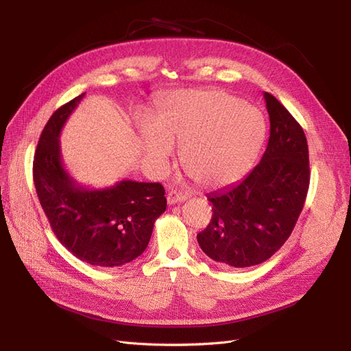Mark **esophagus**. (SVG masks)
<instances>
[{
  "label": "esophagus",
  "instance_id": "1",
  "mask_svg": "<svg viewBox=\"0 0 351 351\" xmlns=\"http://www.w3.org/2000/svg\"><path fill=\"white\" fill-rule=\"evenodd\" d=\"M186 199H187V195L182 193V192H177V190H171V192H168V195H167V202L169 205L180 204V202H184Z\"/></svg>",
  "mask_w": 351,
  "mask_h": 351
}]
</instances>
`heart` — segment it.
<instances>
[{"mask_svg":"<svg viewBox=\"0 0 351 351\" xmlns=\"http://www.w3.org/2000/svg\"><path fill=\"white\" fill-rule=\"evenodd\" d=\"M142 151L162 168L182 145L180 159L200 186L217 187L241 177L256 159L267 125L262 114L224 90H180L168 97L156 119L137 120Z\"/></svg>","mask_w":351,"mask_h":351,"instance_id":"heart-1","label":"heart"}]
</instances>
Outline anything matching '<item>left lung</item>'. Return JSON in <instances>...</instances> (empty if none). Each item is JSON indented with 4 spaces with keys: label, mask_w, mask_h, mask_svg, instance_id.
Masks as SVG:
<instances>
[{
    "label": "left lung",
    "mask_w": 351,
    "mask_h": 351,
    "mask_svg": "<svg viewBox=\"0 0 351 351\" xmlns=\"http://www.w3.org/2000/svg\"><path fill=\"white\" fill-rule=\"evenodd\" d=\"M271 133L261 162L237 184L209 193L212 218L197 234L210 259L247 268L269 259L290 237L311 182L302 125L284 105L263 93Z\"/></svg>",
    "instance_id": "obj_1"
}]
</instances>
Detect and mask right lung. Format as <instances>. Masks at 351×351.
<instances>
[{
	"label": "right lung",
	"mask_w": 351,
	"mask_h": 351,
	"mask_svg": "<svg viewBox=\"0 0 351 351\" xmlns=\"http://www.w3.org/2000/svg\"><path fill=\"white\" fill-rule=\"evenodd\" d=\"M84 93L60 107L42 130L34 159L35 189L60 243L93 267L115 268L134 261L149 244L154 224L167 209L159 183L121 180L89 189L62 164L60 133Z\"/></svg>",
	"instance_id": "1"
}]
</instances>
